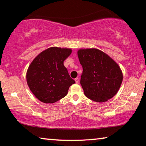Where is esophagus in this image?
<instances>
[{
	"mask_svg": "<svg viewBox=\"0 0 146 146\" xmlns=\"http://www.w3.org/2000/svg\"><path fill=\"white\" fill-rule=\"evenodd\" d=\"M75 82H76V84H78V82H79V79H78V78H75Z\"/></svg>",
	"mask_w": 146,
	"mask_h": 146,
	"instance_id": "1",
	"label": "esophagus"
}]
</instances>
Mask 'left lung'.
Masks as SVG:
<instances>
[{
	"mask_svg": "<svg viewBox=\"0 0 146 146\" xmlns=\"http://www.w3.org/2000/svg\"><path fill=\"white\" fill-rule=\"evenodd\" d=\"M77 54L83 68L80 84L86 97L97 102H106L114 97L123 80L119 66L95 48L80 49Z\"/></svg>",
	"mask_w": 146,
	"mask_h": 146,
	"instance_id": "1",
	"label": "left lung"
}]
</instances>
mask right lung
<instances>
[{
    "label": "right lung",
    "instance_id": "1",
    "mask_svg": "<svg viewBox=\"0 0 146 146\" xmlns=\"http://www.w3.org/2000/svg\"><path fill=\"white\" fill-rule=\"evenodd\" d=\"M69 48L51 47L32 61L26 73L27 83L33 95L46 104H52L66 97L69 88L75 84L64 61L71 55Z\"/></svg>",
    "mask_w": 146,
    "mask_h": 146
}]
</instances>
